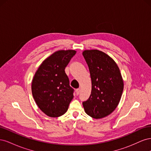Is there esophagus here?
I'll return each mask as SVG.
<instances>
[{
    "label": "esophagus",
    "instance_id": "esophagus-1",
    "mask_svg": "<svg viewBox=\"0 0 151 151\" xmlns=\"http://www.w3.org/2000/svg\"><path fill=\"white\" fill-rule=\"evenodd\" d=\"M76 91V94L78 95V94L80 93V92H81V89H80V88L77 89Z\"/></svg>",
    "mask_w": 151,
    "mask_h": 151
}]
</instances>
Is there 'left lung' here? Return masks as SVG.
Here are the masks:
<instances>
[{"label":"left lung","instance_id":"1","mask_svg":"<svg viewBox=\"0 0 151 151\" xmlns=\"http://www.w3.org/2000/svg\"><path fill=\"white\" fill-rule=\"evenodd\" d=\"M83 55L88 65L92 89L83 103L84 111L95 119L106 117L115 110L123 90V80L116 62L98 50H86Z\"/></svg>","mask_w":151,"mask_h":151}]
</instances>
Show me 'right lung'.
Instances as JSON below:
<instances>
[{
  "mask_svg": "<svg viewBox=\"0 0 151 151\" xmlns=\"http://www.w3.org/2000/svg\"><path fill=\"white\" fill-rule=\"evenodd\" d=\"M76 53L74 50H58L41 63L33 77L31 91L38 108L50 117L65 114L74 98L65 68Z\"/></svg>",
  "mask_w": 151,
  "mask_h": 151,
  "instance_id": "add662e5",
  "label": "right lung"
}]
</instances>
